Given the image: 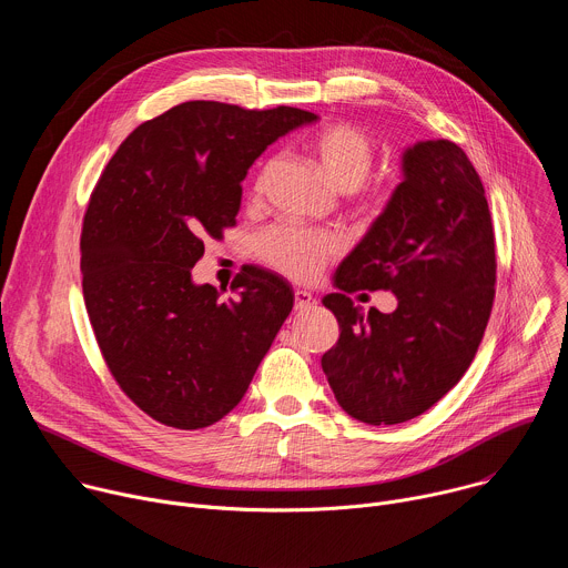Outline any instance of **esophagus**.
Wrapping results in <instances>:
<instances>
[{"label": "esophagus", "mask_w": 568, "mask_h": 568, "mask_svg": "<svg viewBox=\"0 0 568 568\" xmlns=\"http://www.w3.org/2000/svg\"><path fill=\"white\" fill-rule=\"evenodd\" d=\"M314 303H316V298L310 292H305V290H296L294 292V307L296 310H301V312L310 310Z\"/></svg>", "instance_id": "esophagus-1"}]
</instances>
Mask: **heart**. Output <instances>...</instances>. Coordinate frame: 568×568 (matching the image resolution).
<instances>
[{
	"instance_id": "1",
	"label": "heart",
	"mask_w": 568,
	"mask_h": 568,
	"mask_svg": "<svg viewBox=\"0 0 568 568\" xmlns=\"http://www.w3.org/2000/svg\"><path fill=\"white\" fill-rule=\"evenodd\" d=\"M312 150L323 173L339 191H355L373 169V143L351 123H333L318 130L312 139ZM263 180L265 175L261 173L256 191L263 189ZM339 252V235L301 226H274L256 240L261 261L294 281L316 278Z\"/></svg>"
}]
</instances>
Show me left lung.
<instances>
[{
  "label": "left lung",
  "instance_id": "left-lung-1",
  "mask_svg": "<svg viewBox=\"0 0 568 568\" xmlns=\"http://www.w3.org/2000/svg\"><path fill=\"white\" fill-rule=\"evenodd\" d=\"M495 231L467 154L447 139L402 152V182L339 263L323 305L339 342L321 368L339 407L366 425L407 423L458 384L495 301ZM390 288L398 307L364 315L347 294Z\"/></svg>",
  "mask_w": 568,
  "mask_h": 568
}]
</instances>
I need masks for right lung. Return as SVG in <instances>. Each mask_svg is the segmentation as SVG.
<instances>
[{
  "label": "right lung",
  "mask_w": 568,
  "mask_h": 568,
  "mask_svg": "<svg viewBox=\"0 0 568 568\" xmlns=\"http://www.w3.org/2000/svg\"><path fill=\"white\" fill-rule=\"evenodd\" d=\"M318 116L189 101L141 123L105 166L80 235L101 353L141 412L175 429L224 418L292 312V285L245 265L222 298L193 281L204 240L235 224L254 161Z\"/></svg>",
  "instance_id": "add662e5"
}]
</instances>
